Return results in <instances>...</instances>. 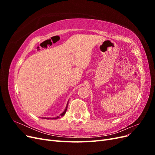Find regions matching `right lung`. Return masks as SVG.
<instances>
[{"instance_id": "1", "label": "right lung", "mask_w": 155, "mask_h": 155, "mask_svg": "<svg viewBox=\"0 0 155 155\" xmlns=\"http://www.w3.org/2000/svg\"><path fill=\"white\" fill-rule=\"evenodd\" d=\"M67 107H68V105H67V107H66V109H65V110H64V111L63 112V113L61 114V116H64V114H65V113H66V111H67ZM59 118V116H57L56 117V118H52V119H57V118ZM47 119H49V118H47Z\"/></svg>"}]
</instances>
